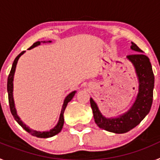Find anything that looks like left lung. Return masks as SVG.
I'll return each instance as SVG.
<instances>
[{"instance_id":"8db88e82","label":"left lung","mask_w":160,"mask_h":160,"mask_svg":"<svg viewBox=\"0 0 160 160\" xmlns=\"http://www.w3.org/2000/svg\"><path fill=\"white\" fill-rule=\"evenodd\" d=\"M131 49L137 53L128 55L127 58L135 67L138 79V93L132 107L117 118H108L101 114L93 98L90 100L95 123L102 129L116 134L128 132L140 123L149 113L153 101L155 76L152 64L136 44L131 42Z\"/></svg>"}]
</instances>
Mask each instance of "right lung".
Returning <instances> with one entry per match:
<instances>
[{
	"instance_id": "1",
	"label": "right lung",
	"mask_w": 160,
	"mask_h": 160,
	"mask_svg": "<svg viewBox=\"0 0 160 160\" xmlns=\"http://www.w3.org/2000/svg\"><path fill=\"white\" fill-rule=\"evenodd\" d=\"M41 42H43V43H46V42H51V41H49V42H37L35 43L32 44V46L29 48V49H32V48L36 47V46H39L41 44ZM25 53V51H22V53H19V54L17 56V58L14 60L13 63H12V69L10 70V73L8 74V82H7V90H8V103H9V107H10V111L12 113V116H13L14 119L16 120L18 123L19 124L21 127H22L23 129H25V131L29 132V134H31L33 136H36L38 138H49V137H53L54 135H56L57 134H58L62 129L63 124H64V116H63V114H64V111L66 110V107L67 106L68 102L71 101V99L73 98V97L75 94L76 91H73L70 94H68L64 100V103L62 105V111H61L60 117H59L58 122L57 123V125L55 126L53 129L49 130V131H34V130H32L25 125L23 122H22L21 118L18 117V114H17L16 108H15V105H14V100H13V96H12V90H13V76L14 73H15V70H16V66L18 64V61L19 59V58L22 56L23 53Z\"/></svg>"
}]
</instances>
